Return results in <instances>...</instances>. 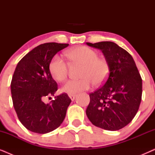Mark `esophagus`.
<instances>
[{"mask_svg":"<svg viewBox=\"0 0 155 155\" xmlns=\"http://www.w3.org/2000/svg\"><path fill=\"white\" fill-rule=\"evenodd\" d=\"M68 96H69V97H70V99H71L72 101L75 100V96H76L75 94H69Z\"/></svg>","mask_w":155,"mask_h":155,"instance_id":"34e87169","label":"esophagus"}]
</instances>
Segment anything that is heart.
I'll return each instance as SVG.
<instances>
[{
	"mask_svg": "<svg viewBox=\"0 0 155 155\" xmlns=\"http://www.w3.org/2000/svg\"><path fill=\"white\" fill-rule=\"evenodd\" d=\"M72 63L82 65L80 80H70L61 88V92L72 94L89 90L94 83L99 85L105 82L109 67L105 60L98 58L96 51L87 46H78L66 53ZM51 75L58 82H63L68 74V65L58 55L55 56L49 65Z\"/></svg>",
	"mask_w": 155,
	"mask_h": 155,
	"instance_id": "1",
	"label": "heart"
}]
</instances>
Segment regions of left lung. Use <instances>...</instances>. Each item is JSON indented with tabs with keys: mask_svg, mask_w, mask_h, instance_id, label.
I'll return each instance as SVG.
<instances>
[{
	"mask_svg": "<svg viewBox=\"0 0 155 155\" xmlns=\"http://www.w3.org/2000/svg\"><path fill=\"white\" fill-rule=\"evenodd\" d=\"M87 45L102 51L109 67V76L102 87L90 94L86 110L95 126L118 130L131 122L142 98V78L131 55L111 41Z\"/></svg>",
	"mask_w": 155,
	"mask_h": 155,
	"instance_id": "1",
	"label": "left lung"
}]
</instances>
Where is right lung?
I'll return each mask as SVG.
<instances>
[{
  "label": "right lung",
  "instance_id": "right-lung-1",
  "mask_svg": "<svg viewBox=\"0 0 155 155\" xmlns=\"http://www.w3.org/2000/svg\"><path fill=\"white\" fill-rule=\"evenodd\" d=\"M68 44L45 43L33 48L17 65L10 84L17 115L27 129L45 134L58 128L71 102L67 94L54 97L50 103L43 101L54 96L57 83L49 71L52 58ZM51 98V97H50Z\"/></svg>",
  "mask_w": 155,
  "mask_h": 155
}]
</instances>
